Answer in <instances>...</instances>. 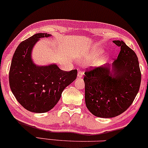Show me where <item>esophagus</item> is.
I'll list each match as a JSON object with an SVG mask.
<instances>
[{
  "instance_id": "1",
  "label": "esophagus",
  "mask_w": 148,
  "mask_h": 148,
  "mask_svg": "<svg viewBox=\"0 0 148 148\" xmlns=\"http://www.w3.org/2000/svg\"><path fill=\"white\" fill-rule=\"evenodd\" d=\"M83 72H82V71H80V70L78 71V74H77V77L78 78H80L83 77Z\"/></svg>"
}]
</instances>
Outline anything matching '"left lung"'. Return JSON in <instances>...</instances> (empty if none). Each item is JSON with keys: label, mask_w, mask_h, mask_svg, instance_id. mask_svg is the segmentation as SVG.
I'll list each match as a JSON object with an SVG mask.
<instances>
[{"label": "left lung", "mask_w": 148, "mask_h": 148, "mask_svg": "<svg viewBox=\"0 0 148 148\" xmlns=\"http://www.w3.org/2000/svg\"><path fill=\"white\" fill-rule=\"evenodd\" d=\"M113 43L120 47L113 63L114 74L109 65L86 69L84 76L85 104L93 115L109 118L120 115L133 102L139 90L141 73L137 56L123 41Z\"/></svg>", "instance_id": "left-lung-1"}]
</instances>
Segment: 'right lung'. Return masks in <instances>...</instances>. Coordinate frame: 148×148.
I'll return each mask as SVG.
<instances>
[{
    "label": "right lung",
    "instance_id": "1",
    "mask_svg": "<svg viewBox=\"0 0 148 148\" xmlns=\"http://www.w3.org/2000/svg\"><path fill=\"white\" fill-rule=\"evenodd\" d=\"M37 33L19 44L13 56L9 74L11 90L18 102L28 111L45 113L59 100L63 89L77 77V70H61L57 65L37 66L31 50L39 39L49 37Z\"/></svg>",
    "mask_w": 148,
    "mask_h": 148
}]
</instances>
